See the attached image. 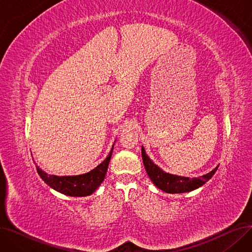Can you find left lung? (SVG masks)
<instances>
[{"instance_id":"obj_1","label":"left lung","mask_w":252,"mask_h":252,"mask_svg":"<svg viewBox=\"0 0 252 252\" xmlns=\"http://www.w3.org/2000/svg\"><path fill=\"white\" fill-rule=\"evenodd\" d=\"M142 159L146 168L147 174L153 184L157 188L160 190L167 192V193H185L190 192L197 188H199L202 185H204L209 179H211L217 171V166L213 169L210 173L199 177V178H187V177H180L165 173L161 168L158 167L156 164L152 162V160L148 157V155L145 152L144 148L142 147Z\"/></svg>"}]
</instances>
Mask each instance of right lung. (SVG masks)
<instances>
[{"label":"right lung","instance_id":"1","mask_svg":"<svg viewBox=\"0 0 252 252\" xmlns=\"http://www.w3.org/2000/svg\"><path fill=\"white\" fill-rule=\"evenodd\" d=\"M113 152V147L106 159L100 163L96 168L89 171L87 174L81 176H68V177H58V176H50L47 175L38 166H36V171L48 184L50 187L55 189L62 194L74 196V197H83L91 195L94 192L104 181L105 175L107 173L108 164Z\"/></svg>","mask_w":252,"mask_h":252}]
</instances>
